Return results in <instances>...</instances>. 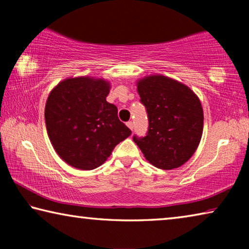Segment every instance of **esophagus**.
<instances>
[{"label":"esophagus","instance_id":"esophagus-1","mask_svg":"<svg viewBox=\"0 0 249 249\" xmlns=\"http://www.w3.org/2000/svg\"><path fill=\"white\" fill-rule=\"evenodd\" d=\"M126 125L128 126V127L133 130V128H134V124H133V122L132 121H129V122H127V123H126Z\"/></svg>","mask_w":249,"mask_h":249}]
</instances>
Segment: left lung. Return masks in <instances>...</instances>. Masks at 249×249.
I'll return each instance as SVG.
<instances>
[{
  "mask_svg": "<svg viewBox=\"0 0 249 249\" xmlns=\"http://www.w3.org/2000/svg\"><path fill=\"white\" fill-rule=\"evenodd\" d=\"M148 117L146 136H133L145 158L163 170L182 166L195 154L203 132V109L187 86L163 75L137 84Z\"/></svg>",
  "mask_w": 249,
  "mask_h": 249,
  "instance_id": "obj_1",
  "label": "left lung"
}]
</instances>
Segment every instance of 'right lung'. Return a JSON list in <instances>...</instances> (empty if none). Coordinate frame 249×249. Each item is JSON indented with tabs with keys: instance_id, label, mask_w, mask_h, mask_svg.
<instances>
[{
	"instance_id": "1",
	"label": "right lung",
	"mask_w": 249,
	"mask_h": 249,
	"mask_svg": "<svg viewBox=\"0 0 249 249\" xmlns=\"http://www.w3.org/2000/svg\"><path fill=\"white\" fill-rule=\"evenodd\" d=\"M108 82L79 77L66 79L50 92L45 107L46 128L56 153L68 165L92 170L109 157L132 130L108 103Z\"/></svg>"
}]
</instances>
